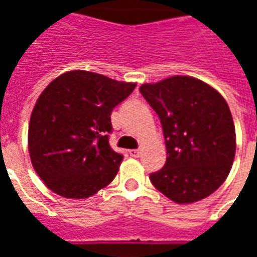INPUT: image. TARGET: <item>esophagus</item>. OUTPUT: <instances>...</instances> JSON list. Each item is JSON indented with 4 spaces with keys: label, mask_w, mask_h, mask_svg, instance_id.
Instances as JSON below:
<instances>
[{
    "label": "esophagus",
    "mask_w": 257,
    "mask_h": 257,
    "mask_svg": "<svg viewBox=\"0 0 257 257\" xmlns=\"http://www.w3.org/2000/svg\"><path fill=\"white\" fill-rule=\"evenodd\" d=\"M140 150L139 149H132V150H129V156L131 157H139Z\"/></svg>",
    "instance_id": "obj_1"
}]
</instances>
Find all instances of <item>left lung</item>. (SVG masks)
Instances as JSON below:
<instances>
[{
  "instance_id": "obj_1",
  "label": "left lung",
  "mask_w": 257,
  "mask_h": 257,
  "mask_svg": "<svg viewBox=\"0 0 257 257\" xmlns=\"http://www.w3.org/2000/svg\"><path fill=\"white\" fill-rule=\"evenodd\" d=\"M158 114L167 162L150 175L153 186L178 204H191L215 193L235 157V128L223 96L201 79L175 75L140 86Z\"/></svg>"
}]
</instances>
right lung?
I'll list each match as a JSON object with an SVG mask.
<instances>
[{"label": "right lung", "instance_id": "obj_1", "mask_svg": "<svg viewBox=\"0 0 257 257\" xmlns=\"http://www.w3.org/2000/svg\"><path fill=\"white\" fill-rule=\"evenodd\" d=\"M136 84L90 71L59 75L44 89L29 125L31 164L48 189L88 198L112 182L122 154L112 150L111 111Z\"/></svg>", "mask_w": 257, "mask_h": 257}]
</instances>
